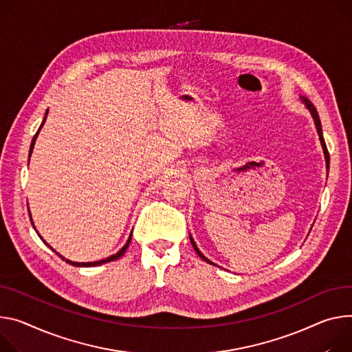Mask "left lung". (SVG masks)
<instances>
[{"label":"left lung","instance_id":"8db88e82","mask_svg":"<svg viewBox=\"0 0 352 352\" xmlns=\"http://www.w3.org/2000/svg\"><path fill=\"white\" fill-rule=\"evenodd\" d=\"M300 102L306 107V109L309 111V113L311 115V119H313V122H314V126H316V131H317V135H318V139H320V143H322V147H323V153H324V158H326V168H327V173H329V167H330V154H329V150H327V146H326V142H324V138H323V131H322V122H320V118H318V113H317V111H316V108H314V105L306 98V97H302L300 95ZM189 240H190V244H192V247H194V250L197 251V254L199 255V257L204 260V261H206L208 264H210V265H216L214 263H212L209 258H206L205 255L199 251V248H198V245H197V243H195V240L192 239V236L189 234ZM219 267V265H217Z\"/></svg>","mask_w":352,"mask_h":352}]
</instances>
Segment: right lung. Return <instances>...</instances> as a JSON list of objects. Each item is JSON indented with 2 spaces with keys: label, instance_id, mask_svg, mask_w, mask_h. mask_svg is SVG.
<instances>
[{
  "label": "right lung",
  "instance_id": "right-lung-1",
  "mask_svg": "<svg viewBox=\"0 0 352 352\" xmlns=\"http://www.w3.org/2000/svg\"><path fill=\"white\" fill-rule=\"evenodd\" d=\"M47 113H49V109L46 111V113H45V119H43V122H42V124L39 126V129H38V132H36V135L34 136V139H32V143H30V148H29V158H30V155H32V151H34V147H35V142H36V139H38V136H39V132H41V129H42V126L45 124V122H46V118H47ZM28 212H29V217H30V223H32V226H34V229H35V223H34V220H32V214H30V210H29V208H28ZM36 230V229H35ZM36 233H38V230H36ZM38 236L41 237V240L47 245V247H50L45 240H43V237L38 233ZM131 240H132V233H131V236H129V239H127V241H126V244L116 252V254H113V255H111V257H108V258H105V260H100V261H94V263H74V261H72V260H67V258H65L63 257V255H60L56 250H53L52 247V250L58 255V257L63 260V261H66L67 264H70V265H74V267H97V265H102V264H107V263H111V261H115V260H118V258H120L122 255L124 254V251L127 250V247H129V244H131Z\"/></svg>",
  "mask_w": 352,
  "mask_h": 352
}]
</instances>
